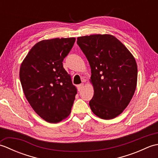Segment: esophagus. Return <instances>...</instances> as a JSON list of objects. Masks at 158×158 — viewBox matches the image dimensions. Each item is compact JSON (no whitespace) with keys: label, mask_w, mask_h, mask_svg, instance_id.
Masks as SVG:
<instances>
[{"label":"esophagus","mask_w":158,"mask_h":158,"mask_svg":"<svg viewBox=\"0 0 158 158\" xmlns=\"http://www.w3.org/2000/svg\"><path fill=\"white\" fill-rule=\"evenodd\" d=\"M83 87H84V84H83V83H81V84H79L78 86H77V88H78L79 91H80V90H81L83 88Z\"/></svg>","instance_id":"34e87169"}]
</instances>
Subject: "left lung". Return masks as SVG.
Segmentation results:
<instances>
[{
	"label": "left lung",
	"mask_w": 158,
	"mask_h": 158,
	"mask_svg": "<svg viewBox=\"0 0 158 158\" xmlns=\"http://www.w3.org/2000/svg\"><path fill=\"white\" fill-rule=\"evenodd\" d=\"M77 43L91 67L94 94L90 108L100 118H115L128 105L135 92L138 71L135 58L110 35L81 36Z\"/></svg>",
	"instance_id": "obj_1"
}]
</instances>
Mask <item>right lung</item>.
<instances>
[{"mask_svg":"<svg viewBox=\"0 0 158 158\" xmlns=\"http://www.w3.org/2000/svg\"><path fill=\"white\" fill-rule=\"evenodd\" d=\"M75 41V38L40 41L30 50L20 67V82L26 99L49 123L66 118L75 99L77 89L62 64Z\"/></svg>","mask_w":158,"mask_h":158,"instance_id":"add662e5","label":"right lung"}]
</instances>
